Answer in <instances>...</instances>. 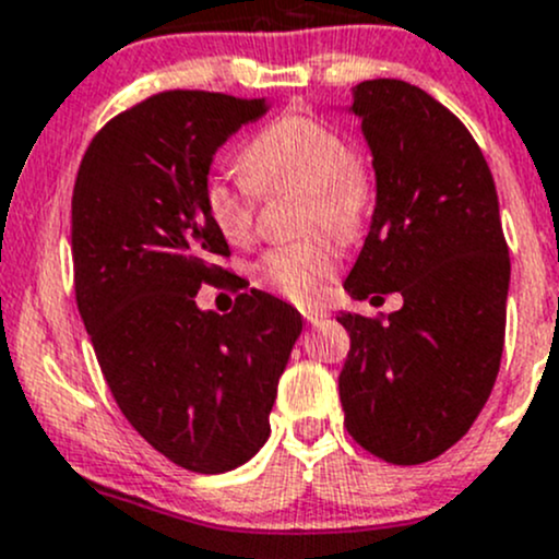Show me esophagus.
Masks as SVG:
<instances>
[{
	"mask_svg": "<svg viewBox=\"0 0 559 559\" xmlns=\"http://www.w3.org/2000/svg\"><path fill=\"white\" fill-rule=\"evenodd\" d=\"M325 309H304V320L309 322V325H318V322L325 320Z\"/></svg>",
	"mask_w": 559,
	"mask_h": 559,
	"instance_id": "esophagus-1",
	"label": "esophagus"
}]
</instances>
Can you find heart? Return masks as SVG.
<instances>
[{
    "label": "heart",
    "instance_id": "b5f03b06",
    "mask_svg": "<svg viewBox=\"0 0 559 559\" xmlns=\"http://www.w3.org/2000/svg\"><path fill=\"white\" fill-rule=\"evenodd\" d=\"M241 177H210L201 204L210 226L228 245H247L255 234L258 199L282 188H304L301 228H325L342 241L366 231L377 201V171L349 153L347 140L325 120L285 112L263 126L239 153ZM336 247L314 234L290 245L269 247L252 266V280L296 304L318 298L336 274Z\"/></svg>",
    "mask_w": 559,
    "mask_h": 559
}]
</instances>
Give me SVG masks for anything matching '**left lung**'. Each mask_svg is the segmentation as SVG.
Instances as JSON below:
<instances>
[{
    "label": "left lung",
    "instance_id": "left-lung-1",
    "mask_svg": "<svg viewBox=\"0 0 559 559\" xmlns=\"http://www.w3.org/2000/svg\"><path fill=\"white\" fill-rule=\"evenodd\" d=\"M353 112L377 169V210L344 287L404 307L344 312L338 373L347 433L373 457L417 465L457 444L492 393L506 336L509 245L485 155L441 102L404 80H366Z\"/></svg>",
    "mask_w": 559,
    "mask_h": 559
}]
</instances>
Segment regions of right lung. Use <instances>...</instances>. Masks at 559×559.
<instances>
[{"label":"right lung","mask_w":559,"mask_h":559,"mask_svg":"<svg viewBox=\"0 0 559 559\" xmlns=\"http://www.w3.org/2000/svg\"><path fill=\"white\" fill-rule=\"evenodd\" d=\"M266 99L160 91L107 120L72 191L74 298L115 404L180 468L226 474L269 436L301 314L263 290L228 314L195 293L231 277L201 204L212 155Z\"/></svg>","instance_id":"add662e5"}]
</instances>
